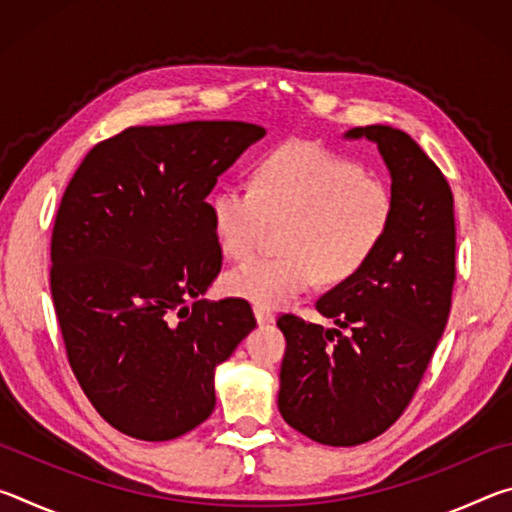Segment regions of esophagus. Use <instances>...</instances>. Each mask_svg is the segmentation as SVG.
Returning <instances> with one entry per match:
<instances>
[{
    "instance_id": "esophagus-1",
    "label": "esophagus",
    "mask_w": 512,
    "mask_h": 512,
    "mask_svg": "<svg viewBox=\"0 0 512 512\" xmlns=\"http://www.w3.org/2000/svg\"><path fill=\"white\" fill-rule=\"evenodd\" d=\"M255 318L259 325H266V323H273L275 320V314L271 309H262V307H255Z\"/></svg>"
}]
</instances>
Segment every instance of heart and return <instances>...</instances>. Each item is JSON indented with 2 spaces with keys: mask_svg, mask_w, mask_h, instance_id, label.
<instances>
[{
  "mask_svg": "<svg viewBox=\"0 0 512 512\" xmlns=\"http://www.w3.org/2000/svg\"><path fill=\"white\" fill-rule=\"evenodd\" d=\"M395 201L384 180L359 162L314 142L268 151L253 185H223L210 198L216 244L228 259L255 253L271 225H282L280 257H257L223 277L230 296L277 309L300 293L357 277L393 225Z\"/></svg>",
  "mask_w": 512,
  "mask_h": 512,
  "instance_id": "b5f03b06",
  "label": "heart"
}]
</instances>
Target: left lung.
Wrapping results in <instances>:
<instances>
[{
	"label": "left lung",
	"instance_id": "1",
	"mask_svg": "<svg viewBox=\"0 0 512 512\" xmlns=\"http://www.w3.org/2000/svg\"><path fill=\"white\" fill-rule=\"evenodd\" d=\"M345 137L375 142L391 171V232L357 277L316 302L339 329L277 318L287 339L282 418L332 447L368 443L406 411L445 332L456 280L454 194L443 171L397 128L375 124Z\"/></svg>",
	"mask_w": 512,
	"mask_h": 512
}]
</instances>
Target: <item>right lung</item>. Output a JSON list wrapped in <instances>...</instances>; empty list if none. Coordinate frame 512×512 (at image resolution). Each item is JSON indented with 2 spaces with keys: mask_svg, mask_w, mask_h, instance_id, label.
Masks as SVG:
<instances>
[{
  "mask_svg": "<svg viewBox=\"0 0 512 512\" xmlns=\"http://www.w3.org/2000/svg\"><path fill=\"white\" fill-rule=\"evenodd\" d=\"M264 135L246 121L131 126L92 146L60 198L49 284L67 361L126 436L158 443L210 418L216 366L257 325L246 300L201 296L223 262L207 194Z\"/></svg>",
  "mask_w": 512,
  "mask_h": 512,
  "instance_id": "obj_1",
  "label": "right lung"
}]
</instances>
